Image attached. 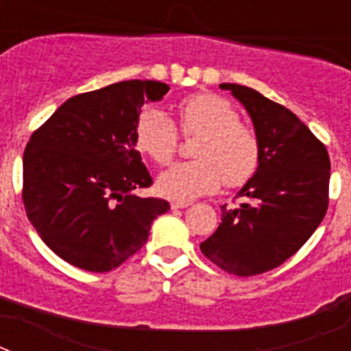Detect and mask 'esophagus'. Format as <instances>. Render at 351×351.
I'll use <instances>...</instances> for the list:
<instances>
[{"mask_svg":"<svg viewBox=\"0 0 351 351\" xmlns=\"http://www.w3.org/2000/svg\"><path fill=\"white\" fill-rule=\"evenodd\" d=\"M188 206H191V204L190 202H179V200H176V202L170 204V207H172L173 210H176V209H184V207H188Z\"/></svg>","mask_w":351,"mask_h":351,"instance_id":"esophagus-1","label":"esophagus"}]
</instances>
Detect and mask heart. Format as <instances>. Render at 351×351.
Masks as SVG:
<instances>
[{
  "label": "heart",
  "instance_id": "obj_1",
  "mask_svg": "<svg viewBox=\"0 0 351 351\" xmlns=\"http://www.w3.org/2000/svg\"><path fill=\"white\" fill-rule=\"evenodd\" d=\"M178 128L184 137L198 135L195 160L179 163L158 178V191L172 200L243 188L260 167L262 145L256 130L239 119L237 108L216 93H197L179 104ZM167 114L147 108L135 126V147L156 165H169L179 149V133Z\"/></svg>",
  "mask_w": 351,
  "mask_h": 351
}]
</instances>
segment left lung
I'll use <instances>...</instances> for the list:
<instances>
[{
  "instance_id": "obj_1",
  "label": "left lung",
  "mask_w": 351,
  "mask_h": 351,
  "mask_svg": "<svg viewBox=\"0 0 351 351\" xmlns=\"http://www.w3.org/2000/svg\"><path fill=\"white\" fill-rule=\"evenodd\" d=\"M246 107L262 145L260 167L235 198L221 206L218 230L200 244L204 255L235 276H256L295 255L325 218L330 160L324 142L295 114L255 89L221 84Z\"/></svg>"
}]
</instances>
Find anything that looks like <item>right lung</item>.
I'll use <instances>...</instances> for the list:
<instances>
[{
	"mask_svg": "<svg viewBox=\"0 0 351 351\" xmlns=\"http://www.w3.org/2000/svg\"><path fill=\"white\" fill-rule=\"evenodd\" d=\"M169 86L123 80L64 101L24 149L23 202L42 241L64 262L108 272L147 243L151 223L170 209L133 193L153 179L135 149L144 104Z\"/></svg>",
	"mask_w": 351,
	"mask_h": 351,
	"instance_id": "add662e5",
	"label": "right lung"
}]
</instances>
